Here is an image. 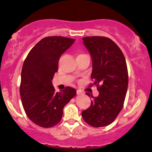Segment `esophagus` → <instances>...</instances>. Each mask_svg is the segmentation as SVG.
<instances>
[{
    "label": "esophagus",
    "instance_id": "34e87169",
    "mask_svg": "<svg viewBox=\"0 0 152 152\" xmlns=\"http://www.w3.org/2000/svg\"><path fill=\"white\" fill-rule=\"evenodd\" d=\"M77 94L81 95V94H82V92L80 90H77Z\"/></svg>",
    "mask_w": 152,
    "mask_h": 152
}]
</instances>
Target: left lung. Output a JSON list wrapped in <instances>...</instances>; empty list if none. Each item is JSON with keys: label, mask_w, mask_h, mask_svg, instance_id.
<instances>
[{"label": "left lung", "mask_w": 152, "mask_h": 152, "mask_svg": "<svg viewBox=\"0 0 152 152\" xmlns=\"http://www.w3.org/2000/svg\"><path fill=\"white\" fill-rule=\"evenodd\" d=\"M82 39L92 59L91 76L99 95L94 97L86 93L93 99L82 115L89 125L102 127L111 124L123 107L129 81L126 60L120 48L107 37H86Z\"/></svg>", "instance_id": "8db88e82"}]
</instances>
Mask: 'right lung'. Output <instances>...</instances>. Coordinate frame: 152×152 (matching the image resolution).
I'll list each match as a JSON object with an SVG mask.
<instances>
[{"instance_id":"add662e5","label":"right lung","mask_w":152,"mask_h":152,"mask_svg":"<svg viewBox=\"0 0 152 152\" xmlns=\"http://www.w3.org/2000/svg\"><path fill=\"white\" fill-rule=\"evenodd\" d=\"M75 41L59 36L45 37L32 48L24 61L20 85L22 104L29 119L41 127L59 123L64 107L76 95L75 89L69 86L55 92L52 83L60 57Z\"/></svg>"}]
</instances>
